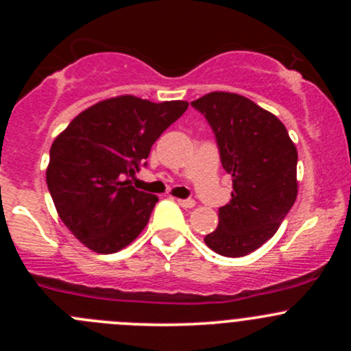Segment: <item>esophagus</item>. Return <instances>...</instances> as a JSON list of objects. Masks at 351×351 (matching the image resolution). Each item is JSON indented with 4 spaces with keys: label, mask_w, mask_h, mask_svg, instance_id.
Masks as SVG:
<instances>
[{
    "label": "esophagus",
    "mask_w": 351,
    "mask_h": 351,
    "mask_svg": "<svg viewBox=\"0 0 351 351\" xmlns=\"http://www.w3.org/2000/svg\"><path fill=\"white\" fill-rule=\"evenodd\" d=\"M178 205H182L183 208H192L195 207V200H192V198H178Z\"/></svg>",
    "instance_id": "esophagus-1"
}]
</instances>
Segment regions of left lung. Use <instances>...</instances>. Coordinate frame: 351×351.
Returning <instances> with one entry per match:
<instances>
[{
    "label": "left lung",
    "mask_w": 351,
    "mask_h": 351,
    "mask_svg": "<svg viewBox=\"0 0 351 351\" xmlns=\"http://www.w3.org/2000/svg\"><path fill=\"white\" fill-rule=\"evenodd\" d=\"M192 107L214 130L222 168L232 176L231 202L204 241L222 256H246L277 232L295 202L297 149L274 113L241 95L212 91Z\"/></svg>",
    "instance_id": "1"
}]
</instances>
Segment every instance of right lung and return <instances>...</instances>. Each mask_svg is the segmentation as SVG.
Here are the masks:
<instances>
[{"instance_id":"add662e5","label":"right lung","mask_w":351,"mask_h":351,"mask_svg":"<svg viewBox=\"0 0 351 351\" xmlns=\"http://www.w3.org/2000/svg\"><path fill=\"white\" fill-rule=\"evenodd\" d=\"M189 108L186 101L122 95L81 112L51 147L47 186L66 228L95 253H117L146 228L158 197L130 176L151 146Z\"/></svg>"}]
</instances>
